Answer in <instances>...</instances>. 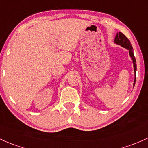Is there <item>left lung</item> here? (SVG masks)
<instances>
[{
    "label": "left lung",
    "instance_id": "8db88e82",
    "mask_svg": "<svg viewBox=\"0 0 148 148\" xmlns=\"http://www.w3.org/2000/svg\"><path fill=\"white\" fill-rule=\"evenodd\" d=\"M114 43L116 44H119L121 47H123V48L128 49L129 51V55L131 56V60L133 61V68H134V74H135V78H134V82H133V87L135 86V83H136V70H137V66H136V58L134 56V53H133V50L132 45L130 42V41L128 40V38L125 36L123 33L119 32L116 34V35L115 36V39H114Z\"/></svg>",
    "mask_w": 148,
    "mask_h": 148
}]
</instances>
